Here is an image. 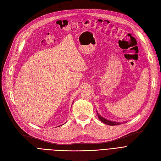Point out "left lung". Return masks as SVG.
<instances>
[{
    "instance_id": "obj_1",
    "label": "left lung",
    "mask_w": 161,
    "mask_h": 161,
    "mask_svg": "<svg viewBox=\"0 0 161 161\" xmlns=\"http://www.w3.org/2000/svg\"><path fill=\"white\" fill-rule=\"evenodd\" d=\"M97 115L99 118V119L103 122L105 124H107V125H111V126H114V125H120L121 123H119V122H114V121H109V120H107L105 118L103 117L102 116H101L100 115H99L98 113H97Z\"/></svg>"
}]
</instances>
